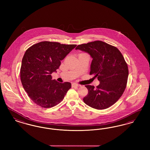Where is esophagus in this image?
<instances>
[{
    "label": "esophagus",
    "instance_id": "esophagus-1",
    "mask_svg": "<svg viewBox=\"0 0 150 150\" xmlns=\"http://www.w3.org/2000/svg\"><path fill=\"white\" fill-rule=\"evenodd\" d=\"M79 86H80V85L77 84H75V83L72 84V87H78Z\"/></svg>",
    "mask_w": 150,
    "mask_h": 150
}]
</instances>
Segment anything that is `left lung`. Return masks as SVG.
Returning a JSON list of instances; mask_svg holds the SVG:
<instances>
[{
	"label": "left lung",
	"mask_w": 150,
	"mask_h": 150,
	"mask_svg": "<svg viewBox=\"0 0 150 150\" xmlns=\"http://www.w3.org/2000/svg\"><path fill=\"white\" fill-rule=\"evenodd\" d=\"M76 50L88 53L92 58L90 75L97 78L96 88L87 85L84 103L98 110L108 108L119 100L126 88L128 67L121 52L115 47L102 41H95L77 46Z\"/></svg>",
	"instance_id": "obj_1"
}]
</instances>
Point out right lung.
<instances>
[{
  "label": "right lung",
  "instance_id": "obj_1",
  "mask_svg": "<svg viewBox=\"0 0 150 150\" xmlns=\"http://www.w3.org/2000/svg\"><path fill=\"white\" fill-rule=\"evenodd\" d=\"M76 45L42 42L26 51L20 69L22 84L29 97L43 108L53 107L64 98L71 84L52 80L51 74L58 69L61 61Z\"/></svg>",
  "mask_w": 150,
  "mask_h": 150
}]
</instances>
